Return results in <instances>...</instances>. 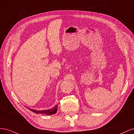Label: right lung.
Wrapping results in <instances>:
<instances>
[{"label": "right lung", "instance_id": "right-lung-1", "mask_svg": "<svg viewBox=\"0 0 134 134\" xmlns=\"http://www.w3.org/2000/svg\"><path fill=\"white\" fill-rule=\"evenodd\" d=\"M57 106L58 105H55L54 107L53 108H52L51 109L48 110H33L32 109H29V107H27V109H28L29 110H31V111L33 112V113L38 114H46V115H53L57 113Z\"/></svg>", "mask_w": 134, "mask_h": 134}]
</instances>
